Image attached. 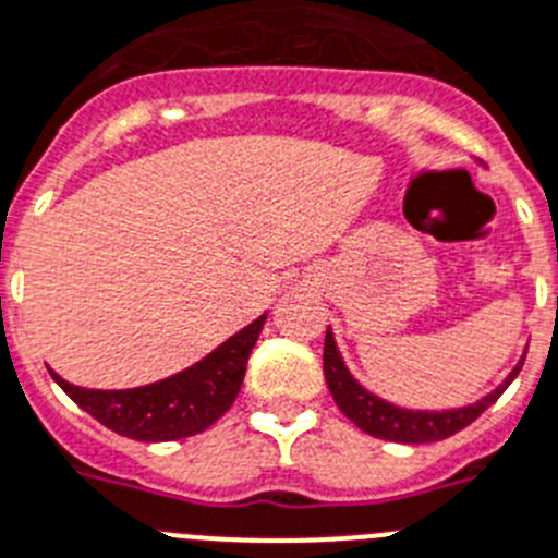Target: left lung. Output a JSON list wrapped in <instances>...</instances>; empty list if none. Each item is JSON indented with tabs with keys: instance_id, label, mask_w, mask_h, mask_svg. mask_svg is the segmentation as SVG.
<instances>
[{
	"instance_id": "left-lung-1",
	"label": "left lung",
	"mask_w": 558,
	"mask_h": 558,
	"mask_svg": "<svg viewBox=\"0 0 558 558\" xmlns=\"http://www.w3.org/2000/svg\"><path fill=\"white\" fill-rule=\"evenodd\" d=\"M524 361H519L513 373L507 375L505 384L493 389L490 396H484L482 401H475L470 407H459V410H441V412H427V410H401L396 404H387L373 392H366L361 384L350 375V369L343 366L341 352L335 347L332 332L326 329L324 341V375L326 387L332 392L338 410L355 424L357 429H364L369 436L384 438V441H398V444H429L441 441V438L456 436L459 429L473 424L478 415L490 404H496V398L510 387Z\"/></svg>"
}]
</instances>
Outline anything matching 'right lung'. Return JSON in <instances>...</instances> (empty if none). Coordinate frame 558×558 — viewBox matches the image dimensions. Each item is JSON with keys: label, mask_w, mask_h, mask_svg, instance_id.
<instances>
[{"label": "right lung", "mask_w": 558, "mask_h": 558, "mask_svg": "<svg viewBox=\"0 0 558 558\" xmlns=\"http://www.w3.org/2000/svg\"><path fill=\"white\" fill-rule=\"evenodd\" d=\"M266 315L220 343L211 355L166 381L134 389H85L68 384L51 369V378L88 415L134 441H177L208 429L240 392L248 352L264 329Z\"/></svg>", "instance_id": "add662e5"}]
</instances>
